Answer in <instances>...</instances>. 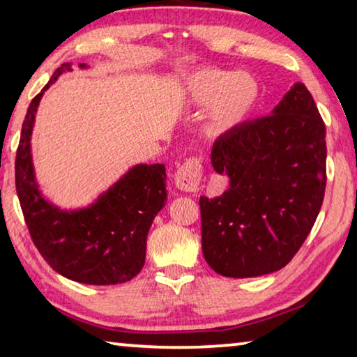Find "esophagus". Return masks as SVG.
I'll list each match as a JSON object with an SVG mask.
<instances>
[{
	"label": "esophagus",
	"mask_w": 357,
	"mask_h": 357,
	"mask_svg": "<svg viewBox=\"0 0 357 357\" xmlns=\"http://www.w3.org/2000/svg\"><path fill=\"white\" fill-rule=\"evenodd\" d=\"M203 176V160L202 157H190L185 160L183 165L178 168L174 174V184L183 192H190L195 194L199 192L200 183Z\"/></svg>",
	"instance_id": "1"
}]
</instances>
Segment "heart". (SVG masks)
<instances>
[{
	"label": "heart",
	"mask_w": 357,
	"mask_h": 357,
	"mask_svg": "<svg viewBox=\"0 0 357 357\" xmlns=\"http://www.w3.org/2000/svg\"><path fill=\"white\" fill-rule=\"evenodd\" d=\"M185 93L190 103L206 106L216 101L213 126L225 130L236 126L256 107L260 89L250 75H235L219 68H205L189 77Z\"/></svg>",
	"instance_id": "1"
}]
</instances>
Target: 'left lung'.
<instances>
[{
    "mask_svg": "<svg viewBox=\"0 0 357 357\" xmlns=\"http://www.w3.org/2000/svg\"><path fill=\"white\" fill-rule=\"evenodd\" d=\"M326 126L298 82L270 116L214 141L213 168L229 189L200 197L202 250L216 273L251 278L291 262L313 229L326 192Z\"/></svg>",
    "mask_w": 357,
    "mask_h": 357,
    "instance_id": "obj_1",
    "label": "left lung"
}]
</instances>
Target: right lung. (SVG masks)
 <instances>
[{
	"mask_svg": "<svg viewBox=\"0 0 357 357\" xmlns=\"http://www.w3.org/2000/svg\"><path fill=\"white\" fill-rule=\"evenodd\" d=\"M70 70L71 63L56 68L28 106L15 155L17 195L33 243L56 273L84 284H119L144 265L146 236L167 200L165 167L137 165L97 203L79 211H61L43 199L33 173L31 130L44 90Z\"/></svg>",
	"mask_w": 357,
	"mask_h": 357,
	"instance_id": "obj_1",
	"label": "right lung"
}]
</instances>
